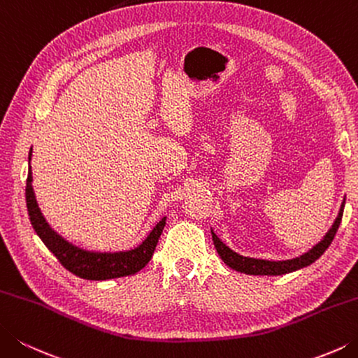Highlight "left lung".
<instances>
[{
  "label": "left lung",
  "mask_w": 358,
  "mask_h": 358,
  "mask_svg": "<svg viewBox=\"0 0 358 358\" xmlns=\"http://www.w3.org/2000/svg\"><path fill=\"white\" fill-rule=\"evenodd\" d=\"M343 210H345V201L341 202L338 217L335 218L332 227L329 229L327 234L322 237V240L315 245L312 249H308L307 252H304L299 257L294 259H288V260H265V259H254V257H245V255H240L238 252L232 251L231 248L226 246L222 243L217 234L212 231V238H213V245L217 248V252L220 254L221 260L226 263L229 268L235 269L238 273H245V274H252V275H282V274H288L293 273L296 269L306 268L308 265H312L313 262L318 260L322 254H324L326 249L330 246L332 243L336 231H338L340 222L343 218Z\"/></svg>",
  "instance_id": "1"
}]
</instances>
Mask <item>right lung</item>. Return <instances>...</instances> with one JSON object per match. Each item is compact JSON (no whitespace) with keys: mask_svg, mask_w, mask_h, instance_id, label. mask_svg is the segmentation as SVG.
Masks as SVG:
<instances>
[{"mask_svg":"<svg viewBox=\"0 0 358 358\" xmlns=\"http://www.w3.org/2000/svg\"><path fill=\"white\" fill-rule=\"evenodd\" d=\"M31 157L32 148L28 157L29 162ZM26 206H28V213L34 231L37 232L40 240L45 243V246L56 255L64 268L69 269L74 275H78V278L87 280H109L138 273L151 260L166 220L165 217L162 218L138 246L126 249V251L101 252L79 248L69 240H65L62 235H59L48 224V221L45 220L32 188L31 164L28 168V180H26Z\"/></svg>","mask_w":358,"mask_h":358,"instance_id":"1","label":"right lung"}]
</instances>
